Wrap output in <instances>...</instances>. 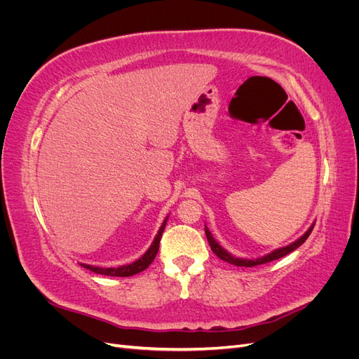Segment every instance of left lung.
Returning a JSON list of instances; mask_svg holds the SVG:
<instances>
[{
  "instance_id": "8db88e82",
  "label": "left lung",
  "mask_w": 359,
  "mask_h": 359,
  "mask_svg": "<svg viewBox=\"0 0 359 359\" xmlns=\"http://www.w3.org/2000/svg\"><path fill=\"white\" fill-rule=\"evenodd\" d=\"M313 227H314V226H311L310 229H309L306 233H304V235L299 238V240H297L295 243H292V244L287 245V247L278 248V250H276V252L269 253V255H266V256H264V257H259V259H256V260L233 257L231 253H227L223 247L219 245V243H217V241L214 240L211 232H210L208 229H206V227H205V233H206V240H208V243H210V245H211L212 253H214L217 257H220L222 260H224V262H229V264L236 265V266H256V265L268 264V262H271V260H276V259H280V257H283V256L292 253L293 250H297L299 245H302L304 243H306V240L310 236V233H311V231H313Z\"/></svg>"
}]
</instances>
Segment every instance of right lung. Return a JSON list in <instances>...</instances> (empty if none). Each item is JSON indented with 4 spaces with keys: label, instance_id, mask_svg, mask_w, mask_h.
<instances>
[{
    "label": "right lung",
    "instance_id": "right-lung-1",
    "mask_svg": "<svg viewBox=\"0 0 359 359\" xmlns=\"http://www.w3.org/2000/svg\"><path fill=\"white\" fill-rule=\"evenodd\" d=\"M166 222H168V219L163 222L157 236L154 238L153 244H151V247L148 248V252L142 257L137 259L136 262L130 264V265H124V266H118V268H100V266H93V265H85V264H81V265L86 269L93 271V273H95V274H103V276H111V277H130V276L139 274L140 271L147 269L151 265V262L154 260V257L157 256L160 240H161V233H163V231H165Z\"/></svg>",
    "mask_w": 359,
    "mask_h": 359
}]
</instances>
